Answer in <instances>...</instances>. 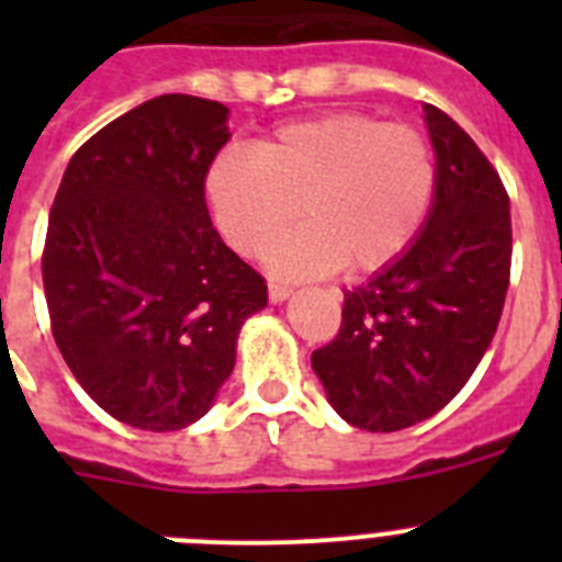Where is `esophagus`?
Returning <instances> with one entry per match:
<instances>
[{
    "label": "esophagus",
    "instance_id": "obj_1",
    "mask_svg": "<svg viewBox=\"0 0 562 562\" xmlns=\"http://www.w3.org/2000/svg\"><path fill=\"white\" fill-rule=\"evenodd\" d=\"M267 292H270L272 304H281V301H286V297L292 295L290 286H284V284H270V290H267Z\"/></svg>",
    "mask_w": 562,
    "mask_h": 562
}]
</instances>
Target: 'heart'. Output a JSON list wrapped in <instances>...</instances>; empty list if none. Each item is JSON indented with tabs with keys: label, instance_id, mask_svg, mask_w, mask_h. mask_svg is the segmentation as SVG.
<instances>
[{
	"label": "heart",
	"instance_id": "heart-1",
	"mask_svg": "<svg viewBox=\"0 0 562 562\" xmlns=\"http://www.w3.org/2000/svg\"><path fill=\"white\" fill-rule=\"evenodd\" d=\"M436 151L419 128L366 112H331L281 126L252 154L225 151L205 177L207 205L227 245L290 278L335 267L366 276L408 250L436 196Z\"/></svg>",
	"mask_w": 562,
	"mask_h": 562
}]
</instances>
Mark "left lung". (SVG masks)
Masks as SVG:
<instances>
[{
    "mask_svg": "<svg viewBox=\"0 0 562 562\" xmlns=\"http://www.w3.org/2000/svg\"><path fill=\"white\" fill-rule=\"evenodd\" d=\"M436 196L414 245L346 292L335 340L312 369L342 419L371 434L439 414L498 329L513 267L509 193L456 121L425 103Z\"/></svg>",
    "mask_w": 562,
    "mask_h": 562,
    "instance_id": "left-lung-1",
    "label": "left lung"
}]
</instances>
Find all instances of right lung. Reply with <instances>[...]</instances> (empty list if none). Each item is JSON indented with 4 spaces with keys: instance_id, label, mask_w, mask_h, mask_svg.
<instances>
[{
    "instance_id": "add662e5",
    "label": "right lung",
    "mask_w": 562,
    "mask_h": 562,
    "mask_svg": "<svg viewBox=\"0 0 562 562\" xmlns=\"http://www.w3.org/2000/svg\"><path fill=\"white\" fill-rule=\"evenodd\" d=\"M227 106L160 95L69 160L42 252L49 329L69 371L123 425L182 430L233 371L267 284L222 241L205 177Z\"/></svg>"
}]
</instances>
